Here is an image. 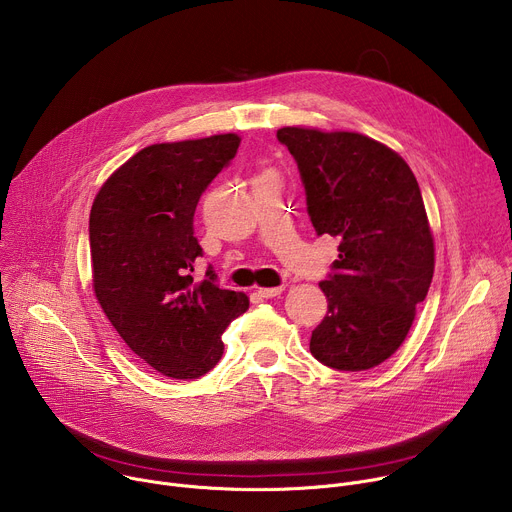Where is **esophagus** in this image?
<instances>
[{"instance_id":"obj_1","label":"esophagus","mask_w":512,"mask_h":512,"mask_svg":"<svg viewBox=\"0 0 512 512\" xmlns=\"http://www.w3.org/2000/svg\"><path fill=\"white\" fill-rule=\"evenodd\" d=\"M283 285H277V287H259L257 289V294L261 296V298H277V296H281L283 294Z\"/></svg>"}]
</instances>
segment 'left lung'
I'll return each instance as SVG.
<instances>
[{"mask_svg": "<svg viewBox=\"0 0 512 512\" xmlns=\"http://www.w3.org/2000/svg\"><path fill=\"white\" fill-rule=\"evenodd\" d=\"M318 235L340 241L320 287L328 314L312 354L336 371H367L405 340L433 277V237L405 160L360 133L283 127Z\"/></svg>", "mask_w": 512, "mask_h": 512, "instance_id": "1", "label": "left lung"}]
</instances>
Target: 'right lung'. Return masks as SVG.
<instances>
[{"label": "right lung", "instance_id": "right-lung-1", "mask_svg": "<svg viewBox=\"0 0 512 512\" xmlns=\"http://www.w3.org/2000/svg\"><path fill=\"white\" fill-rule=\"evenodd\" d=\"M239 135L148 145L99 190L89 218L95 296L125 344L158 373L198 379L223 356V332L249 308L241 291L218 287L194 210L231 164Z\"/></svg>", "mask_w": 512, "mask_h": 512}]
</instances>
